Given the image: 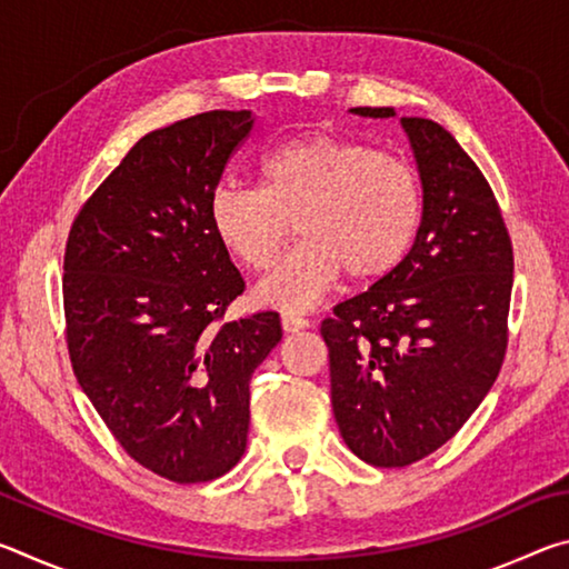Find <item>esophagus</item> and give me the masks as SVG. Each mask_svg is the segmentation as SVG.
I'll return each instance as SVG.
<instances>
[{
    "mask_svg": "<svg viewBox=\"0 0 569 569\" xmlns=\"http://www.w3.org/2000/svg\"><path fill=\"white\" fill-rule=\"evenodd\" d=\"M281 321H283V329H286L288 333H296V331H303V329H308V319H306L303 313L286 311V313L281 316Z\"/></svg>",
    "mask_w": 569,
    "mask_h": 569,
    "instance_id": "1",
    "label": "esophagus"
}]
</instances>
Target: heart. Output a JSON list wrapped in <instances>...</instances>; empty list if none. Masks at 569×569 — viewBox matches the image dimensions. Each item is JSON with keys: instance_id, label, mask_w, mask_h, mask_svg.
<instances>
[{"instance_id": "obj_1", "label": "heart", "mask_w": 569, "mask_h": 569, "mask_svg": "<svg viewBox=\"0 0 569 569\" xmlns=\"http://www.w3.org/2000/svg\"><path fill=\"white\" fill-rule=\"evenodd\" d=\"M258 176L261 188L218 186L208 216L218 243L256 273L276 263L296 220L303 240L258 286L263 303H319L343 271L353 281H379L419 236V172L393 152L308 132L268 152Z\"/></svg>"}]
</instances>
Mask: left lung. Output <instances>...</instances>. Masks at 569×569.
I'll list each match as a JSON object with an SVG mask.
<instances>
[{
	"mask_svg": "<svg viewBox=\"0 0 569 569\" xmlns=\"http://www.w3.org/2000/svg\"><path fill=\"white\" fill-rule=\"evenodd\" d=\"M393 118L391 108H351ZM423 218L409 256L321 321L339 431L366 465L401 469L465 427L502 369L515 253L502 210L451 132L401 118Z\"/></svg>",
	"mask_w": 569,
	"mask_h": 569,
	"instance_id": "8db88e82",
	"label": "left lung"
}]
</instances>
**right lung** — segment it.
I'll return each mask as SVG.
<instances>
[{
	"instance_id": "1",
	"label": "right lung",
	"mask_w": 569,
	"mask_h": 569,
	"mask_svg": "<svg viewBox=\"0 0 569 569\" xmlns=\"http://www.w3.org/2000/svg\"><path fill=\"white\" fill-rule=\"evenodd\" d=\"M253 118L210 110L152 130L74 216L64 246V341L77 381L124 455L176 485L238 465L258 363L281 316L226 321L246 291L208 203Z\"/></svg>"
}]
</instances>
